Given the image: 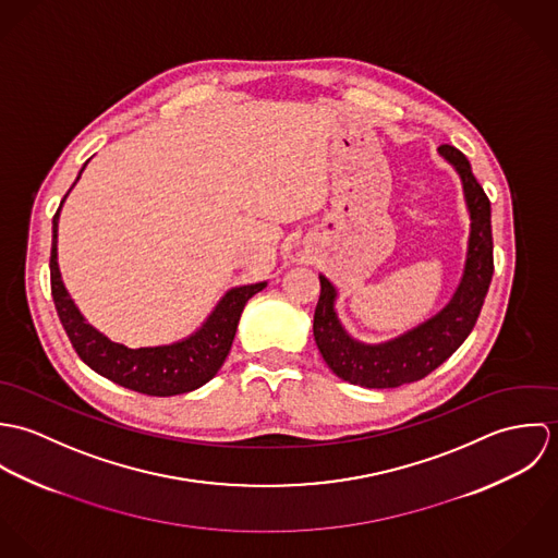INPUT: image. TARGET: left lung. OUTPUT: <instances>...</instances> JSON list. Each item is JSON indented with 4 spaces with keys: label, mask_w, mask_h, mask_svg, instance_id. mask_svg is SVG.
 <instances>
[{
    "label": "left lung",
    "mask_w": 558,
    "mask_h": 558,
    "mask_svg": "<svg viewBox=\"0 0 558 558\" xmlns=\"http://www.w3.org/2000/svg\"><path fill=\"white\" fill-rule=\"evenodd\" d=\"M440 157L460 173L471 236L462 281L453 299L432 318L385 343H363L348 335L335 312L337 290L319 275V301L314 316V337L319 354L335 376L365 389H396L416 383L442 365L475 328L492 275V213L489 199L473 175L469 159L453 146L442 144Z\"/></svg>",
    "instance_id": "1"
}]
</instances>
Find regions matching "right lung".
Returning <instances> with one entry per match:
<instances>
[{
  "label": "right lung",
  "mask_w": 558,
  "mask_h": 558,
  "mask_svg": "<svg viewBox=\"0 0 558 558\" xmlns=\"http://www.w3.org/2000/svg\"><path fill=\"white\" fill-rule=\"evenodd\" d=\"M81 171L77 180L81 178ZM62 204L53 217V242H51V264H49L51 294H53L60 322L75 352L80 354L81 361L102 378L124 389H131L144 396H155V398L189 393L199 389L208 380H213L230 354V348L239 328L240 314L246 301L257 292H262L266 288V281L232 288L217 303L215 312L208 316V319L182 341H175L169 345H157V348H137V350L126 348L122 343L107 339L92 324H87L64 288L60 266H58V219H60Z\"/></svg>",
  "instance_id": "right-lung-1"
}]
</instances>
